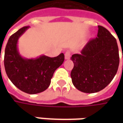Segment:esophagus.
Instances as JSON below:
<instances>
[{"instance_id":"obj_1","label":"esophagus","mask_w":123,"mask_h":123,"mask_svg":"<svg viewBox=\"0 0 123 123\" xmlns=\"http://www.w3.org/2000/svg\"><path fill=\"white\" fill-rule=\"evenodd\" d=\"M65 59H70V56H71V53H70V51H66V53H65Z\"/></svg>"}]
</instances>
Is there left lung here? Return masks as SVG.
I'll list each match as a JSON object with an SVG mask.
<instances>
[{
  "label": "left lung",
  "instance_id": "1",
  "mask_svg": "<svg viewBox=\"0 0 123 123\" xmlns=\"http://www.w3.org/2000/svg\"><path fill=\"white\" fill-rule=\"evenodd\" d=\"M74 63L70 76L76 88L84 93L102 90L116 74L119 64L117 40L106 28L98 25L97 37L92 39L71 57Z\"/></svg>",
  "mask_w": 123,
  "mask_h": 123
}]
</instances>
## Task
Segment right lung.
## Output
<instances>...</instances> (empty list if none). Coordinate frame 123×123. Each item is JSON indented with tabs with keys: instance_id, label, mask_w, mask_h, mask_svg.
<instances>
[{
	"instance_id": "right-lung-1",
	"label": "right lung",
	"mask_w": 123,
	"mask_h": 123,
	"mask_svg": "<svg viewBox=\"0 0 123 123\" xmlns=\"http://www.w3.org/2000/svg\"><path fill=\"white\" fill-rule=\"evenodd\" d=\"M29 28L23 27L10 37L5 48L4 68L13 84L24 92L35 94L47 90L55 71L64 61V55L56 57L41 55L36 59H24L18 52V39Z\"/></svg>"
}]
</instances>
